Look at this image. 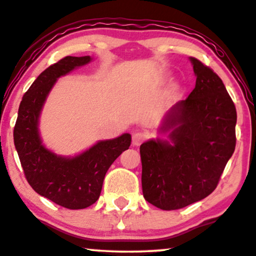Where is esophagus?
<instances>
[{"instance_id": "obj_1", "label": "esophagus", "mask_w": 256, "mask_h": 256, "mask_svg": "<svg viewBox=\"0 0 256 256\" xmlns=\"http://www.w3.org/2000/svg\"><path fill=\"white\" fill-rule=\"evenodd\" d=\"M146 138H147V136L145 134V133H142V132L133 133V134H132V145L133 146L142 145V144L146 140Z\"/></svg>"}]
</instances>
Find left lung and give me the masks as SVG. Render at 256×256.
I'll use <instances>...</instances> for the list:
<instances>
[{"label": "left lung", "mask_w": 256, "mask_h": 256, "mask_svg": "<svg viewBox=\"0 0 256 256\" xmlns=\"http://www.w3.org/2000/svg\"><path fill=\"white\" fill-rule=\"evenodd\" d=\"M196 84L164 114L160 134L140 146L145 200L161 210L202 200L216 189L236 148V110L222 78L189 58Z\"/></svg>", "instance_id": "8db88e82"}]
</instances>
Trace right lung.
Wrapping results in <instances>:
<instances>
[{"instance_id": "right-lung-1", "label": "right lung", "mask_w": 256, "mask_h": 256, "mask_svg": "<svg viewBox=\"0 0 256 256\" xmlns=\"http://www.w3.org/2000/svg\"><path fill=\"white\" fill-rule=\"evenodd\" d=\"M92 60L89 56H66L46 68L24 94L14 128V142L28 184L40 196L72 210L88 208L98 200L108 169L131 145V134L123 133L64 156L42 142L39 120L58 78Z\"/></svg>"}]
</instances>
